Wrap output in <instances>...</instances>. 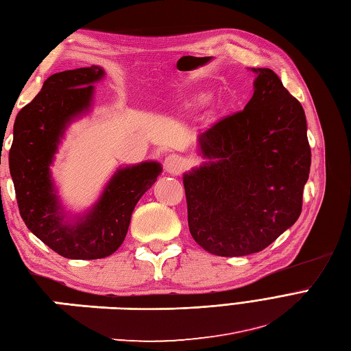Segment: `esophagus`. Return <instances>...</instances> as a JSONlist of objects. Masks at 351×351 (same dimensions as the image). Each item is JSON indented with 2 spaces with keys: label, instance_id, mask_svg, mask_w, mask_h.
I'll use <instances>...</instances> for the list:
<instances>
[{
  "label": "esophagus",
  "instance_id": "esophagus-1",
  "mask_svg": "<svg viewBox=\"0 0 351 351\" xmlns=\"http://www.w3.org/2000/svg\"><path fill=\"white\" fill-rule=\"evenodd\" d=\"M163 168H165L168 174L178 176L184 168V160H183L182 156L169 154L165 158V162H163Z\"/></svg>",
  "mask_w": 351,
  "mask_h": 351
}]
</instances>
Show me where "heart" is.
I'll return each instance as SVG.
<instances>
[{"label": "heart", "instance_id": "obj_1", "mask_svg": "<svg viewBox=\"0 0 351 351\" xmlns=\"http://www.w3.org/2000/svg\"><path fill=\"white\" fill-rule=\"evenodd\" d=\"M207 100H208V95L204 91H188L180 99V106L186 108V110H191V108L202 106Z\"/></svg>", "mask_w": 351, "mask_h": 351}]
</instances>
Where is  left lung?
<instances>
[{"label": "left lung", "instance_id": "obj_1", "mask_svg": "<svg viewBox=\"0 0 351 351\" xmlns=\"http://www.w3.org/2000/svg\"><path fill=\"white\" fill-rule=\"evenodd\" d=\"M256 75L245 110L198 136L204 162L183 174L189 231L208 254L263 251L302 212L311 149L300 102L270 69Z\"/></svg>", "mask_w": 351, "mask_h": 351}]
</instances>
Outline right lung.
Returning a JSON list of instances; mask_svg holds the SVG:
<instances>
[{
	"label": "right lung",
	"instance_id": "1",
	"mask_svg": "<svg viewBox=\"0 0 351 351\" xmlns=\"http://www.w3.org/2000/svg\"><path fill=\"white\" fill-rule=\"evenodd\" d=\"M104 77V67L96 64L51 75L13 124L9 167L21 217L36 237L70 260L114 254L136 202L162 173L156 160L119 167L91 207L73 215L63 206L51 167L67 128L91 112L95 84Z\"/></svg>",
	"mask_w": 351,
	"mask_h": 351
}]
</instances>
